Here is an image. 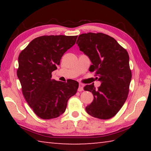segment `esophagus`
<instances>
[{"label": "esophagus", "mask_w": 151, "mask_h": 151, "mask_svg": "<svg viewBox=\"0 0 151 151\" xmlns=\"http://www.w3.org/2000/svg\"><path fill=\"white\" fill-rule=\"evenodd\" d=\"M83 86L84 85L82 83H79V86H78V92H81L83 91Z\"/></svg>", "instance_id": "1"}]
</instances>
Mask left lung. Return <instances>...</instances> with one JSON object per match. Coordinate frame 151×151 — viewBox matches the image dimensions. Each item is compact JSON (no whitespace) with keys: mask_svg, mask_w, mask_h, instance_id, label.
Returning a JSON list of instances; mask_svg holds the SVG:
<instances>
[{"mask_svg":"<svg viewBox=\"0 0 151 151\" xmlns=\"http://www.w3.org/2000/svg\"><path fill=\"white\" fill-rule=\"evenodd\" d=\"M76 44L93 64L89 71L101 82L98 88L93 84L84 87L94 96L86 111L95 118L111 119L122 108L129 94L132 78L129 54L114 38L101 32L81 34Z\"/></svg>","mask_w":151,"mask_h":151,"instance_id":"1","label":"left lung"}]
</instances>
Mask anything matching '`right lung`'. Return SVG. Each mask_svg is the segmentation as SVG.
I'll return each instance as SVG.
<instances>
[{"label": "right lung", "mask_w": 151, "mask_h": 151, "mask_svg": "<svg viewBox=\"0 0 151 151\" xmlns=\"http://www.w3.org/2000/svg\"><path fill=\"white\" fill-rule=\"evenodd\" d=\"M77 36H41L33 39L19 56L17 76L24 99L35 113L51 119L64 113L78 83L51 79L61 57L75 44Z\"/></svg>", "instance_id": "add662e5"}]
</instances>
